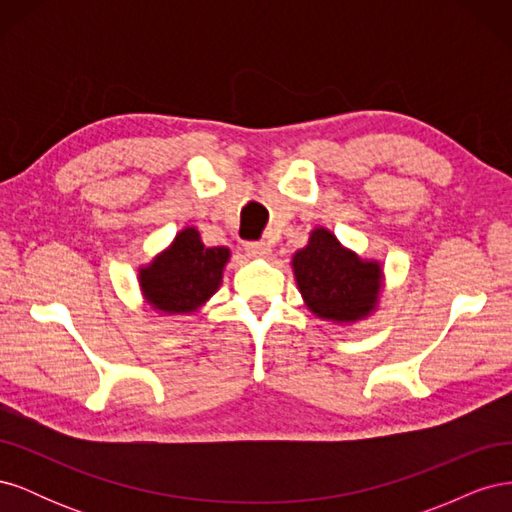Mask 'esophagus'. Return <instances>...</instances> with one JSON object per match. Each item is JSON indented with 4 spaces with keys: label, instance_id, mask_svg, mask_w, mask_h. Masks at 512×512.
I'll list each match as a JSON object with an SVG mask.
<instances>
[{
    "label": "esophagus",
    "instance_id": "1",
    "mask_svg": "<svg viewBox=\"0 0 512 512\" xmlns=\"http://www.w3.org/2000/svg\"><path fill=\"white\" fill-rule=\"evenodd\" d=\"M245 252L250 254L252 258H267L269 252H271V247L265 241H247L245 243Z\"/></svg>",
    "mask_w": 512,
    "mask_h": 512
}]
</instances>
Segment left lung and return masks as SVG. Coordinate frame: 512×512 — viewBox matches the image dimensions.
I'll use <instances>...</instances> for the list:
<instances>
[{"instance_id":"obj_1","label":"left lung","mask_w":512,"mask_h":512,"mask_svg":"<svg viewBox=\"0 0 512 512\" xmlns=\"http://www.w3.org/2000/svg\"><path fill=\"white\" fill-rule=\"evenodd\" d=\"M292 267L307 307L320 318L354 322L378 301V262H363L324 228L312 232L309 243L294 254Z\"/></svg>"}]
</instances>
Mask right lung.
<instances>
[{
  "mask_svg": "<svg viewBox=\"0 0 512 512\" xmlns=\"http://www.w3.org/2000/svg\"><path fill=\"white\" fill-rule=\"evenodd\" d=\"M228 256L226 247H205L194 228H185L168 252L141 269V286L162 312H194L218 290Z\"/></svg>",
  "mask_w": 512,
  "mask_h": 512,
  "instance_id": "add662e5",
  "label": "right lung"
}]
</instances>
